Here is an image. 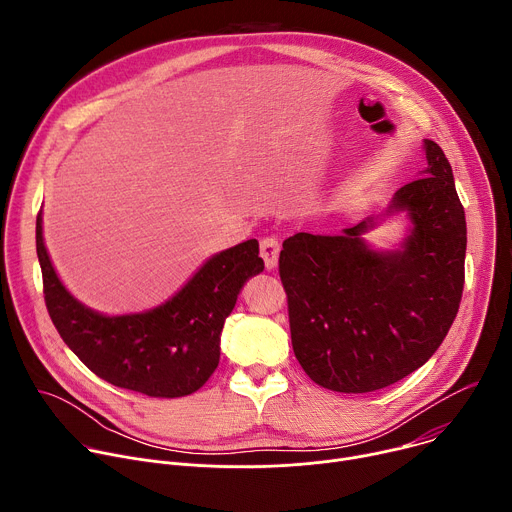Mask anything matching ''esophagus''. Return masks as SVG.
<instances>
[{
  "label": "esophagus",
  "instance_id": "34e87169",
  "mask_svg": "<svg viewBox=\"0 0 512 512\" xmlns=\"http://www.w3.org/2000/svg\"><path fill=\"white\" fill-rule=\"evenodd\" d=\"M279 251H281V245L275 237H265L261 239V257L265 261V267L271 271L277 267V259H279Z\"/></svg>",
  "mask_w": 512,
  "mask_h": 512
}]
</instances>
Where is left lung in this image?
<instances>
[{"instance_id": "obj_1", "label": "left lung", "mask_w": 512, "mask_h": 512, "mask_svg": "<svg viewBox=\"0 0 512 512\" xmlns=\"http://www.w3.org/2000/svg\"><path fill=\"white\" fill-rule=\"evenodd\" d=\"M427 168L399 188L381 216L340 235L298 233L283 241L279 277L291 346L306 375L338 393L389 387L431 358L462 300L466 216L452 166L423 139ZM405 211L406 237L375 250L363 235Z\"/></svg>"}]
</instances>
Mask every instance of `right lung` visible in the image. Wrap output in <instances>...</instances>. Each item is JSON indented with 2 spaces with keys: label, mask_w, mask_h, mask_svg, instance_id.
<instances>
[{
  "label": "right lung",
  "mask_w": 512,
  "mask_h": 512,
  "mask_svg": "<svg viewBox=\"0 0 512 512\" xmlns=\"http://www.w3.org/2000/svg\"><path fill=\"white\" fill-rule=\"evenodd\" d=\"M36 251L48 314L66 342L103 381L150 397H186L218 367L221 334L243 285L263 271L257 239L208 257L164 304L107 316L70 294L44 245L42 210Z\"/></svg>",
  "instance_id": "obj_1"
}]
</instances>
